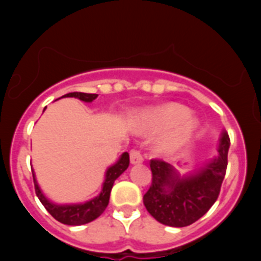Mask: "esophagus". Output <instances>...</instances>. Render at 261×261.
Returning a JSON list of instances; mask_svg holds the SVG:
<instances>
[{"instance_id": "esophagus-1", "label": "esophagus", "mask_w": 261, "mask_h": 261, "mask_svg": "<svg viewBox=\"0 0 261 261\" xmlns=\"http://www.w3.org/2000/svg\"><path fill=\"white\" fill-rule=\"evenodd\" d=\"M142 161H144V158H142L141 153L138 150H130V163L132 165H138V163H142Z\"/></svg>"}]
</instances>
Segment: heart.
Masks as SVG:
<instances>
[{
  "instance_id": "obj_1",
  "label": "heart",
  "mask_w": 261,
  "mask_h": 261,
  "mask_svg": "<svg viewBox=\"0 0 261 261\" xmlns=\"http://www.w3.org/2000/svg\"><path fill=\"white\" fill-rule=\"evenodd\" d=\"M172 128L163 141V146H176L190 137L197 126V120L190 115V110L179 103H166L142 112L136 120V126L142 130L158 132Z\"/></svg>"
}]
</instances>
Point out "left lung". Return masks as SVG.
<instances>
[{
    "instance_id": "left-lung-1",
    "label": "left lung",
    "mask_w": 261,
    "mask_h": 261,
    "mask_svg": "<svg viewBox=\"0 0 261 261\" xmlns=\"http://www.w3.org/2000/svg\"><path fill=\"white\" fill-rule=\"evenodd\" d=\"M229 135L223 130L218 155L191 174L180 176L175 167L161 159H151V186L144 195L147 212L158 222L172 227L192 225L201 218L220 195L227 167Z\"/></svg>"
}]
</instances>
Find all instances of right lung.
<instances>
[{"label": "right lung", "instance_id": "obj_1", "mask_svg": "<svg viewBox=\"0 0 261 261\" xmlns=\"http://www.w3.org/2000/svg\"><path fill=\"white\" fill-rule=\"evenodd\" d=\"M98 94H86V93H69L65 94L61 98H78L82 102L90 103L93 102L94 99H96ZM45 110V108H44ZM129 166V154L123 153L120 155L119 161L115 165L110 166L106 171L105 181H103L102 191L96 197L91 199L90 201L82 202V204H55L50 200H48L44 196V193L41 192L40 187H39L38 181H36L35 172L32 171V177H34V184H35V192L36 196L39 197L40 202L44 205V208L49 212L50 216L57 220L59 222L64 223V225H71V226H80L89 223L98 218L103 212L107 208L108 201H110L111 190L114 187L115 180L120 175L125 171Z\"/></svg>", "mask_w": 261, "mask_h": 261}]
</instances>
